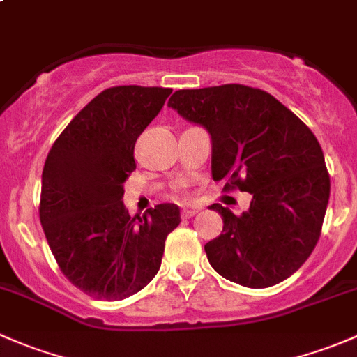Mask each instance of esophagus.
I'll list each match as a JSON object with an SVG mask.
<instances>
[{
    "label": "esophagus",
    "instance_id": "1",
    "mask_svg": "<svg viewBox=\"0 0 357 357\" xmlns=\"http://www.w3.org/2000/svg\"><path fill=\"white\" fill-rule=\"evenodd\" d=\"M197 214H199V211H195V208H188V211L181 212V218L183 219H190V218H193V215H197Z\"/></svg>",
    "mask_w": 357,
    "mask_h": 357
}]
</instances>
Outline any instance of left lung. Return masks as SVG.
<instances>
[{
  "mask_svg": "<svg viewBox=\"0 0 357 357\" xmlns=\"http://www.w3.org/2000/svg\"><path fill=\"white\" fill-rule=\"evenodd\" d=\"M212 138V178L252 195L235 215L211 205L222 233L205 245L222 278L266 289L294 275L321 235L330 174L311 129L269 93L243 84L179 89L167 103Z\"/></svg>",
  "mask_w": 357,
  "mask_h": 357,
  "instance_id": "1",
  "label": "left lung"
}]
</instances>
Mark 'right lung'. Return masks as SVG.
<instances>
[{
    "label": "right lung",
    "mask_w": 357,
    "mask_h": 357,
    "mask_svg": "<svg viewBox=\"0 0 357 357\" xmlns=\"http://www.w3.org/2000/svg\"><path fill=\"white\" fill-rule=\"evenodd\" d=\"M171 88L114 86L91 100L55 139L41 179L39 219L63 276L98 301L145 289L165 238L181 222L174 204L131 218L122 183L136 169L138 136Z\"/></svg>",
    "instance_id": "right-lung-1"
}]
</instances>
